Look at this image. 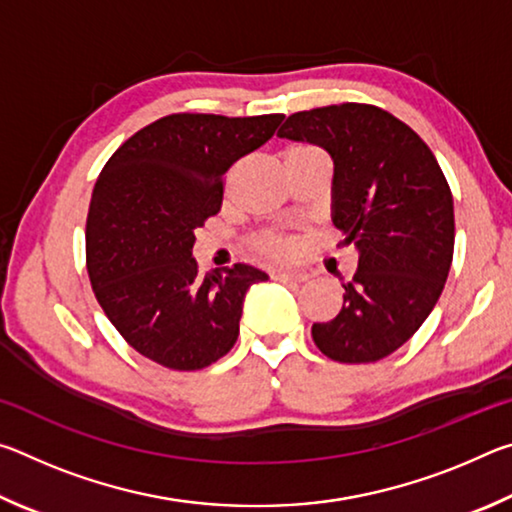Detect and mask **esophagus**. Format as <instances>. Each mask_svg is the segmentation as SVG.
<instances>
[{
	"label": "esophagus",
	"mask_w": 512,
	"mask_h": 512,
	"mask_svg": "<svg viewBox=\"0 0 512 512\" xmlns=\"http://www.w3.org/2000/svg\"><path fill=\"white\" fill-rule=\"evenodd\" d=\"M271 277L277 282H305L309 275L307 273H293V271H275Z\"/></svg>",
	"instance_id": "esophagus-1"
}]
</instances>
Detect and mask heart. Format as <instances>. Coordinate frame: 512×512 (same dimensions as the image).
<instances>
[{
  "instance_id": "obj_1",
  "label": "heart",
  "mask_w": 512,
  "mask_h": 512,
  "mask_svg": "<svg viewBox=\"0 0 512 512\" xmlns=\"http://www.w3.org/2000/svg\"><path fill=\"white\" fill-rule=\"evenodd\" d=\"M307 151H316L314 146H293V149L287 153H307ZM255 246L259 253H264L268 257H287L291 253H296V241L282 235H264L255 241Z\"/></svg>"
}]
</instances>
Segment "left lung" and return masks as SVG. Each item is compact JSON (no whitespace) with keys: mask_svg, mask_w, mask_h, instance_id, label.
<instances>
[{"mask_svg":"<svg viewBox=\"0 0 512 512\" xmlns=\"http://www.w3.org/2000/svg\"><path fill=\"white\" fill-rule=\"evenodd\" d=\"M277 135L329 153L332 221L359 253L343 309L314 323V343L341 363L384 359L418 332L447 282L454 198L443 171L413 128L368 103L293 112Z\"/></svg>","mask_w":512,"mask_h":512,"instance_id":"left-lung-1","label":"left lung"}]
</instances>
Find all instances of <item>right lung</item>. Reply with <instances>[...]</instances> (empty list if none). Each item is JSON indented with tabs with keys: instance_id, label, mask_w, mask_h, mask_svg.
I'll list each match as a JSON object with an SVG mask.
<instances>
[{
	"instance_id": "1",
	"label": "right lung",
	"mask_w": 512,
	"mask_h": 512,
	"mask_svg": "<svg viewBox=\"0 0 512 512\" xmlns=\"http://www.w3.org/2000/svg\"><path fill=\"white\" fill-rule=\"evenodd\" d=\"M282 119L180 112L128 137L103 167L85 225L92 291L146 359L201 370L237 343L246 291L268 275L248 264L201 275L194 232L221 210L225 171Z\"/></svg>"
}]
</instances>
